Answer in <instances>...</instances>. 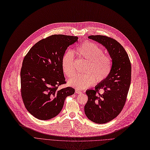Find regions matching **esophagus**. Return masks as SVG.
<instances>
[{
    "label": "esophagus",
    "mask_w": 150,
    "mask_h": 150,
    "mask_svg": "<svg viewBox=\"0 0 150 150\" xmlns=\"http://www.w3.org/2000/svg\"><path fill=\"white\" fill-rule=\"evenodd\" d=\"M75 92H76V93H77V94H81V93H82V91H81L79 90H77V89H76L75 90Z\"/></svg>",
    "instance_id": "34e87169"
}]
</instances>
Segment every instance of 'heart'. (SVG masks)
Listing matches in <instances>:
<instances>
[{"instance_id":"heart-1","label":"heart","mask_w":150,"mask_h":150,"mask_svg":"<svg viewBox=\"0 0 150 150\" xmlns=\"http://www.w3.org/2000/svg\"><path fill=\"white\" fill-rule=\"evenodd\" d=\"M81 57L87 60L83 74H77L68 80L69 86L78 90L87 88L93 84L104 81L109 75L112 69V59L108 55L103 54V49L98 45L85 41L76 49ZM63 72L71 77L74 73V54L71 51L64 54L62 59Z\"/></svg>"}]
</instances>
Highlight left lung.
Masks as SVG:
<instances>
[{
    "mask_svg": "<svg viewBox=\"0 0 150 150\" xmlns=\"http://www.w3.org/2000/svg\"><path fill=\"white\" fill-rule=\"evenodd\" d=\"M89 39L105 47L112 59L110 73L106 79L86 91L88 101L84 107L85 115L91 122L104 124L117 117L126 101L131 79V65L123 47L112 38L91 35ZM103 89L102 94L98 90Z\"/></svg>",
    "mask_w": 150,
    "mask_h": 150,
    "instance_id": "1",
    "label": "left lung"
}]
</instances>
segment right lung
<instances>
[{
  "mask_svg": "<svg viewBox=\"0 0 150 150\" xmlns=\"http://www.w3.org/2000/svg\"><path fill=\"white\" fill-rule=\"evenodd\" d=\"M77 37L53 35L37 42L28 52L21 70V96L25 108L35 118L47 120L62 110L67 96L74 89L67 87L62 59L68 47Z\"/></svg>",
  "mask_w": 150,
  "mask_h": 150,
  "instance_id": "obj_1",
  "label": "right lung"
}]
</instances>
